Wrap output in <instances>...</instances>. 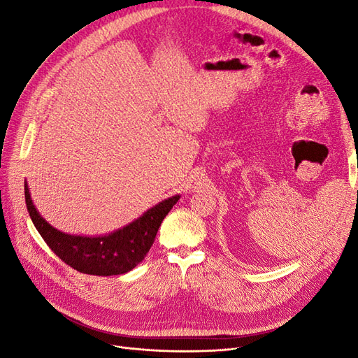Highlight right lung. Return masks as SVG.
Here are the masks:
<instances>
[{
    "instance_id": "right-lung-1",
    "label": "right lung",
    "mask_w": 358,
    "mask_h": 358,
    "mask_svg": "<svg viewBox=\"0 0 358 358\" xmlns=\"http://www.w3.org/2000/svg\"><path fill=\"white\" fill-rule=\"evenodd\" d=\"M173 196L146 210L124 229L106 236H74L57 230L37 210L25 182V203L40 236L64 263L80 273L96 276L122 275L134 268L149 252L162 220L178 203Z\"/></svg>"
}]
</instances>
